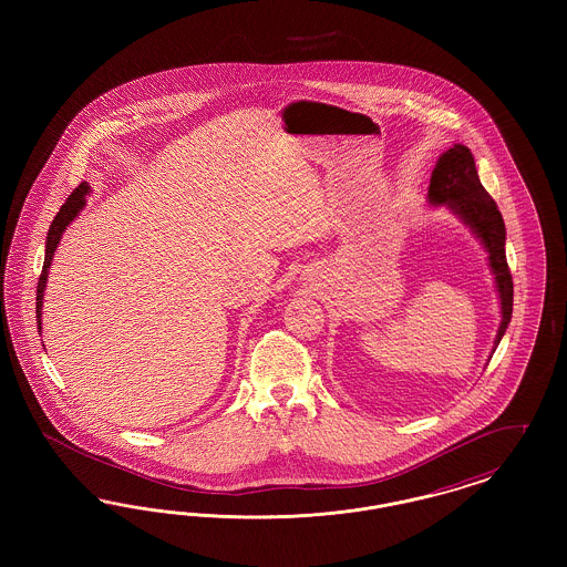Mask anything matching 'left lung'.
<instances>
[{
  "label": "left lung",
  "mask_w": 567,
  "mask_h": 567,
  "mask_svg": "<svg viewBox=\"0 0 567 567\" xmlns=\"http://www.w3.org/2000/svg\"><path fill=\"white\" fill-rule=\"evenodd\" d=\"M430 202L437 206L446 204L485 244L488 266L495 274L502 301V324L495 336L497 349L502 336L506 333V327L513 319L514 285L513 274L506 261V225L502 213L497 210V204L486 193L478 178L474 155L470 153L467 146L455 144L437 159L430 183Z\"/></svg>",
  "instance_id": "obj_1"
}]
</instances>
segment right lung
Returning <instances> with one entry per match:
<instances>
[{"label":"right lung","instance_id":"1","mask_svg":"<svg viewBox=\"0 0 567 567\" xmlns=\"http://www.w3.org/2000/svg\"><path fill=\"white\" fill-rule=\"evenodd\" d=\"M89 193L86 183L79 185L76 189L72 190V195L65 199V204L61 206V210L54 216L47 236V255H44V266H42V274L38 278V291H35V319H38V329H40V319H42V297H44V289H47V270L51 268L53 261L54 248L61 240L65 227L74 220V216L79 215L84 206V195Z\"/></svg>","mask_w":567,"mask_h":567}]
</instances>
